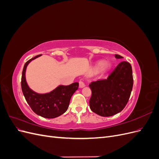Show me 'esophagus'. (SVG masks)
<instances>
[{"label":"esophagus","instance_id":"obj_1","mask_svg":"<svg viewBox=\"0 0 159 159\" xmlns=\"http://www.w3.org/2000/svg\"><path fill=\"white\" fill-rule=\"evenodd\" d=\"M79 86H80V88H84V87H85V83L84 82V81L80 80L79 81Z\"/></svg>","mask_w":159,"mask_h":159}]
</instances>
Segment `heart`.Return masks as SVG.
I'll use <instances>...</instances> for the list:
<instances>
[{
	"label": "heart",
	"instance_id": "1",
	"mask_svg": "<svg viewBox=\"0 0 159 159\" xmlns=\"http://www.w3.org/2000/svg\"><path fill=\"white\" fill-rule=\"evenodd\" d=\"M105 61H99V63H98V68H102L103 67L105 66Z\"/></svg>",
	"mask_w": 159,
	"mask_h": 159
}]
</instances>
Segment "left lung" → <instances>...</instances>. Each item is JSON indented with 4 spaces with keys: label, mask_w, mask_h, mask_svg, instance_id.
I'll return each mask as SVG.
<instances>
[{
    "label": "left lung",
    "mask_w": 159,
    "mask_h": 159,
    "mask_svg": "<svg viewBox=\"0 0 159 159\" xmlns=\"http://www.w3.org/2000/svg\"><path fill=\"white\" fill-rule=\"evenodd\" d=\"M117 58L122 56L115 54ZM133 85L132 67L122 61L113 69L107 80L92 81L89 107L93 112L102 117H110L119 113L129 102Z\"/></svg>",
    "instance_id": "1"
}]
</instances>
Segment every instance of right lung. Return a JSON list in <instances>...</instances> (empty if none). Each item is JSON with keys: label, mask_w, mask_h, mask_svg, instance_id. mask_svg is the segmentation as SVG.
<instances>
[{"label": "right lung", "mask_w": 159, "mask_h": 159, "mask_svg": "<svg viewBox=\"0 0 159 159\" xmlns=\"http://www.w3.org/2000/svg\"><path fill=\"white\" fill-rule=\"evenodd\" d=\"M40 56H36L25 63L22 74L21 88L23 95L33 111L42 117L52 119L66 111L71 96L78 89L79 84L75 82L69 85H60L50 93L45 94H38L33 91L27 85L25 71L27 65Z\"/></svg>", "instance_id": "1"}]
</instances>
